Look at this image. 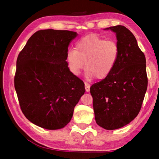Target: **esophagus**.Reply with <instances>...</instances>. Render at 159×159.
I'll list each match as a JSON object with an SVG mask.
<instances>
[{
  "instance_id": "34e87169",
  "label": "esophagus",
  "mask_w": 159,
  "mask_h": 159,
  "mask_svg": "<svg viewBox=\"0 0 159 159\" xmlns=\"http://www.w3.org/2000/svg\"><path fill=\"white\" fill-rule=\"evenodd\" d=\"M85 91L87 92H89L90 90V85L87 83H85Z\"/></svg>"
}]
</instances>
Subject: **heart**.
<instances>
[{
	"instance_id": "b5f03b06",
	"label": "heart",
	"mask_w": 159,
	"mask_h": 159,
	"mask_svg": "<svg viewBox=\"0 0 159 159\" xmlns=\"http://www.w3.org/2000/svg\"><path fill=\"white\" fill-rule=\"evenodd\" d=\"M120 48L113 40L104 39L97 34L87 35L76 43L75 50L67 53L69 68L74 75H79L85 66L87 79L106 78L117 61Z\"/></svg>"
}]
</instances>
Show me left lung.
I'll return each mask as SVG.
<instances>
[{"instance_id":"8db88e82","label":"left lung","mask_w":159,"mask_h":159,"mask_svg":"<svg viewBox=\"0 0 159 159\" xmlns=\"http://www.w3.org/2000/svg\"><path fill=\"white\" fill-rule=\"evenodd\" d=\"M116 33L117 61L105 79L90 87L95 120L106 130L120 128L139 114L148 87L146 60L135 37L124 26L104 29Z\"/></svg>"}]
</instances>
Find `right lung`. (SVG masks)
I'll list each match as a JSON object with an SVG mask.
<instances>
[{
  "instance_id": "right-lung-1",
  "label": "right lung",
  "mask_w": 159,
  "mask_h": 159,
  "mask_svg": "<svg viewBox=\"0 0 159 159\" xmlns=\"http://www.w3.org/2000/svg\"><path fill=\"white\" fill-rule=\"evenodd\" d=\"M76 36L66 30H40L17 59L14 86L20 108L30 121L45 129L65 127L85 92L66 61L68 46Z\"/></svg>"
}]
</instances>
